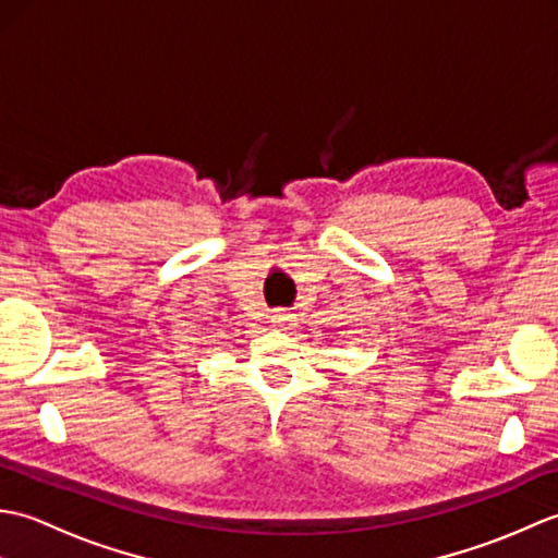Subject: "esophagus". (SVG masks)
<instances>
[{
	"instance_id": "1",
	"label": "esophagus",
	"mask_w": 558,
	"mask_h": 558,
	"mask_svg": "<svg viewBox=\"0 0 558 558\" xmlns=\"http://www.w3.org/2000/svg\"><path fill=\"white\" fill-rule=\"evenodd\" d=\"M272 326L280 328V330H290L298 326V314H288V312H280L272 316Z\"/></svg>"
}]
</instances>
